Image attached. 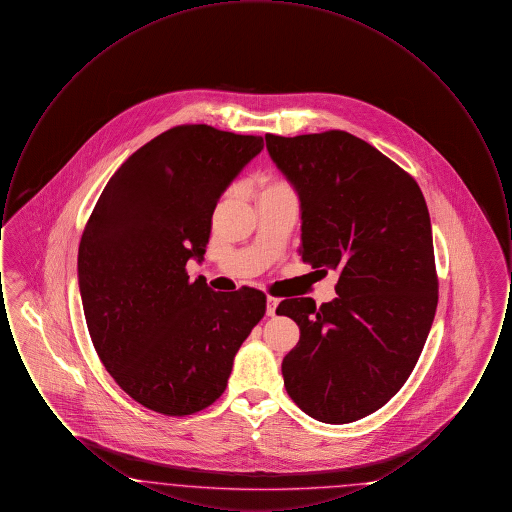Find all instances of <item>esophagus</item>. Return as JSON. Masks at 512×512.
Wrapping results in <instances>:
<instances>
[{
	"instance_id": "esophagus-1",
	"label": "esophagus",
	"mask_w": 512,
	"mask_h": 512,
	"mask_svg": "<svg viewBox=\"0 0 512 512\" xmlns=\"http://www.w3.org/2000/svg\"><path fill=\"white\" fill-rule=\"evenodd\" d=\"M278 303H280V299H276V297H272V295H268V297H267V315H268V317H274V315H276V307H278Z\"/></svg>"
}]
</instances>
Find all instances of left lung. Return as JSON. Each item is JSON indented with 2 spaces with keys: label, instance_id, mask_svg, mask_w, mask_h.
<instances>
[{
  "label": "left lung",
  "instance_id": "8db88e82",
  "mask_svg": "<svg viewBox=\"0 0 512 512\" xmlns=\"http://www.w3.org/2000/svg\"><path fill=\"white\" fill-rule=\"evenodd\" d=\"M301 203L299 255L338 270V297L284 299L301 330L284 386L303 413L347 424L384 407L411 376L438 307L432 224L413 176L376 147L328 130L267 134Z\"/></svg>",
  "mask_w": 512,
  "mask_h": 512
}]
</instances>
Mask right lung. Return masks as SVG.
I'll use <instances>...</instances> for the list:
<instances>
[{
  "label": "right lung",
  "instance_id": "right-lung-1",
  "mask_svg": "<svg viewBox=\"0 0 512 512\" xmlns=\"http://www.w3.org/2000/svg\"><path fill=\"white\" fill-rule=\"evenodd\" d=\"M261 149V136L174 126L122 163L84 228L78 286L90 338L115 382L155 413L213 405L265 317V293L213 292L186 272L203 261L220 195Z\"/></svg>",
  "mask_w": 512,
  "mask_h": 512
}]
</instances>
